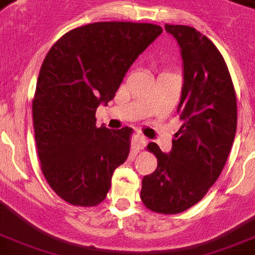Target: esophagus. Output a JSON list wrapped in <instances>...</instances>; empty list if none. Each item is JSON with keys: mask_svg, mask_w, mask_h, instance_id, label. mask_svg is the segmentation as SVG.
<instances>
[{"mask_svg": "<svg viewBox=\"0 0 255 255\" xmlns=\"http://www.w3.org/2000/svg\"><path fill=\"white\" fill-rule=\"evenodd\" d=\"M147 139H145L141 133H137V135H135V137H133V145L139 148V149H143V148L147 145Z\"/></svg>", "mask_w": 255, "mask_h": 255, "instance_id": "esophagus-1", "label": "esophagus"}]
</instances>
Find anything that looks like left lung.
<instances>
[{
  "mask_svg": "<svg viewBox=\"0 0 255 255\" xmlns=\"http://www.w3.org/2000/svg\"><path fill=\"white\" fill-rule=\"evenodd\" d=\"M165 30L181 49L182 126L168 155L148 144L157 168L144 176L140 198L152 212L176 214L197 204L221 174L237 129V99L228 66L209 38L190 26Z\"/></svg>",
  "mask_w": 255,
  "mask_h": 255,
  "instance_id": "obj_1",
  "label": "left lung"
}]
</instances>
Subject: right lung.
I'll return each instance as SVG.
<instances>
[{
    "label": "right lung",
    "mask_w": 255,
    "mask_h": 255,
    "mask_svg": "<svg viewBox=\"0 0 255 255\" xmlns=\"http://www.w3.org/2000/svg\"><path fill=\"white\" fill-rule=\"evenodd\" d=\"M161 33L153 23L95 22L70 30L46 55L33 99L35 144L46 181L71 205L100 204L127 160L132 128H98L96 108Z\"/></svg>",
    "instance_id": "1"
}]
</instances>
